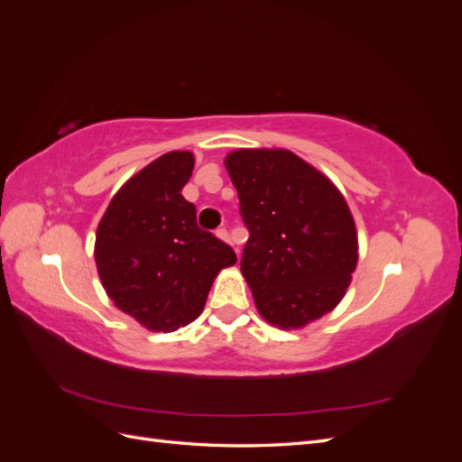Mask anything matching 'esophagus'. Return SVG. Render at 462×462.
Listing matches in <instances>:
<instances>
[{
	"mask_svg": "<svg viewBox=\"0 0 462 462\" xmlns=\"http://www.w3.org/2000/svg\"><path fill=\"white\" fill-rule=\"evenodd\" d=\"M216 235L219 236L221 241L231 243V235H229V231H227V229H223V227H221V229H217V231H216ZM236 253H239V250H236Z\"/></svg>",
	"mask_w": 462,
	"mask_h": 462,
	"instance_id": "1",
	"label": "esophagus"
}]
</instances>
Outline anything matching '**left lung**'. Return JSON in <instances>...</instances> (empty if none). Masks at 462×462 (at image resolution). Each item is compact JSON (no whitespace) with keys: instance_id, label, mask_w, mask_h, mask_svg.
Instances as JSON below:
<instances>
[{"instance_id":"obj_1","label":"left lung","mask_w":462,"mask_h":462,"mask_svg":"<svg viewBox=\"0 0 462 462\" xmlns=\"http://www.w3.org/2000/svg\"><path fill=\"white\" fill-rule=\"evenodd\" d=\"M226 167L250 233L241 272L262 318L297 329L331 312L358 260L343 194L289 150H235Z\"/></svg>"}]
</instances>
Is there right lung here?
Segmentation results:
<instances>
[{
	"instance_id": "add662e5",
	"label": "right lung",
	"mask_w": 462,
	"mask_h": 462,
	"mask_svg": "<svg viewBox=\"0 0 462 462\" xmlns=\"http://www.w3.org/2000/svg\"><path fill=\"white\" fill-rule=\"evenodd\" d=\"M190 152H167L133 175L96 231L100 282L119 310L152 331H175L197 319L216 275L236 262L233 248L197 226L183 187Z\"/></svg>"
}]
</instances>
